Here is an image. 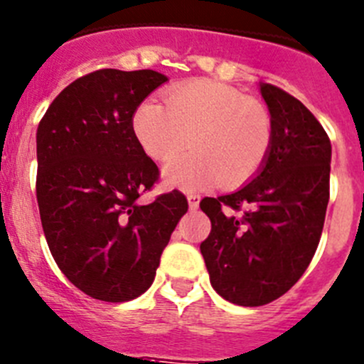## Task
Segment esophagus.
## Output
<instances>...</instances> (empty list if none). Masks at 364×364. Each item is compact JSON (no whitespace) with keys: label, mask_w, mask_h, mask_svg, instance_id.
Segmentation results:
<instances>
[{"label":"esophagus","mask_w":364,"mask_h":364,"mask_svg":"<svg viewBox=\"0 0 364 364\" xmlns=\"http://www.w3.org/2000/svg\"><path fill=\"white\" fill-rule=\"evenodd\" d=\"M188 202H189V208H191V209H198L200 195H196V193H189V195H188Z\"/></svg>","instance_id":"esophagus-1"}]
</instances>
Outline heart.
Returning a JSON list of instances; mask_svg holds the SVG:
<instances>
[{
    "mask_svg": "<svg viewBox=\"0 0 364 364\" xmlns=\"http://www.w3.org/2000/svg\"><path fill=\"white\" fill-rule=\"evenodd\" d=\"M133 132L146 153L168 160L188 142L193 151L169 160L164 178L182 189L242 184L265 164L271 119L236 90L208 79L169 90L164 105L146 99L133 113Z\"/></svg>",
    "mask_w": 364,
    "mask_h": 364,
    "instance_id": "1",
    "label": "heart"
}]
</instances>
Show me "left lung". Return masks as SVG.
Instances as JSON below:
<instances>
[{
    "label": "left lung",
    "instance_id": "left-lung-1",
    "mask_svg": "<svg viewBox=\"0 0 364 364\" xmlns=\"http://www.w3.org/2000/svg\"><path fill=\"white\" fill-rule=\"evenodd\" d=\"M272 144L262 171L240 191L204 198L211 232L200 243L223 299L259 306L291 291L311 265L330 198V139L291 93L269 82Z\"/></svg>",
    "mask_w": 364,
    "mask_h": 364
}]
</instances>
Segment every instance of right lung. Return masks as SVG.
<instances>
[{
    "label": "right lung",
    "mask_w": 364,
    "mask_h": 364,
    "mask_svg": "<svg viewBox=\"0 0 364 364\" xmlns=\"http://www.w3.org/2000/svg\"><path fill=\"white\" fill-rule=\"evenodd\" d=\"M166 81L153 70H95L66 86L38 126L36 195L46 243L63 274L93 299L144 294L188 213L176 189L151 204L141 200L160 171L136 141L133 113Z\"/></svg>",
    "instance_id": "obj_1"
}]
</instances>
